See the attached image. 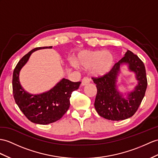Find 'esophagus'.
I'll return each mask as SVG.
<instances>
[{"mask_svg": "<svg viewBox=\"0 0 158 158\" xmlns=\"http://www.w3.org/2000/svg\"><path fill=\"white\" fill-rule=\"evenodd\" d=\"M90 78H88V77H84V78L82 80V86H85L86 84L90 83Z\"/></svg>", "mask_w": 158, "mask_h": 158, "instance_id": "34e87169", "label": "esophagus"}]
</instances>
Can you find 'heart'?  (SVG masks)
<instances>
[{"label": "heart", "mask_w": 158, "mask_h": 158, "mask_svg": "<svg viewBox=\"0 0 158 158\" xmlns=\"http://www.w3.org/2000/svg\"><path fill=\"white\" fill-rule=\"evenodd\" d=\"M113 53L106 50H83L79 52L74 65L88 70L96 77L103 76L112 70L114 65Z\"/></svg>", "instance_id": "obj_1"}]
</instances>
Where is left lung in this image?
Wrapping results in <instances>:
<instances>
[{
    "label": "left lung",
    "mask_w": 158,
    "mask_h": 158,
    "mask_svg": "<svg viewBox=\"0 0 158 158\" xmlns=\"http://www.w3.org/2000/svg\"><path fill=\"white\" fill-rule=\"evenodd\" d=\"M126 64L129 71L136 75L138 82L134 89L124 95L118 90L117 79L120 67ZM97 84V94L94 107L100 116L111 121L128 118L135 113L143 100L148 81L144 64L137 56L127 50L125 56L114 66L109 74L101 78H92Z\"/></svg>",
    "instance_id": "obj_1"
}]
</instances>
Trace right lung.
<instances>
[{
  "label": "right lung",
  "mask_w": 158,
  "mask_h": 158,
  "mask_svg": "<svg viewBox=\"0 0 158 158\" xmlns=\"http://www.w3.org/2000/svg\"><path fill=\"white\" fill-rule=\"evenodd\" d=\"M49 47L36 48L27 53L19 61L13 75V92L15 102L30 121L47 125L58 121L70 107V98L73 91L79 88L80 82H74L62 78L49 90L39 94L25 91L19 81V73L27 62L32 53Z\"/></svg>",
  "instance_id": "right-lung-1"
}]
</instances>
